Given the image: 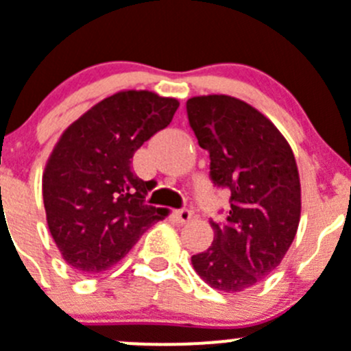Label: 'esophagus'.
<instances>
[{"mask_svg":"<svg viewBox=\"0 0 351 351\" xmlns=\"http://www.w3.org/2000/svg\"><path fill=\"white\" fill-rule=\"evenodd\" d=\"M175 219L178 221L180 224L189 223V221L192 219V210H189V209H180V210H175Z\"/></svg>","mask_w":351,"mask_h":351,"instance_id":"esophagus-1","label":"esophagus"}]
</instances>
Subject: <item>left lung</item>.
Instances as JSON below:
<instances>
[{
	"label": "left lung",
	"mask_w": 351,
	"mask_h": 351,
	"mask_svg": "<svg viewBox=\"0 0 351 351\" xmlns=\"http://www.w3.org/2000/svg\"><path fill=\"white\" fill-rule=\"evenodd\" d=\"M190 127L209 152L214 185L230 189L226 223L210 221L214 240L192 255L214 290L238 293L266 280L297 234L302 189L287 138L254 106L224 94L186 101Z\"/></svg>",
	"instance_id": "obj_1"
}]
</instances>
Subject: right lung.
Wrapping results in <instances>:
<instances>
[{"label": "right lung", "mask_w": 351, "mask_h": 351, "mask_svg": "<svg viewBox=\"0 0 351 351\" xmlns=\"http://www.w3.org/2000/svg\"><path fill=\"white\" fill-rule=\"evenodd\" d=\"M180 103L151 90H120L61 134L43 173L49 233L80 274H99L130 252L168 210L145 206L151 183L132 171L135 151L168 127Z\"/></svg>", "instance_id": "1"}]
</instances>
